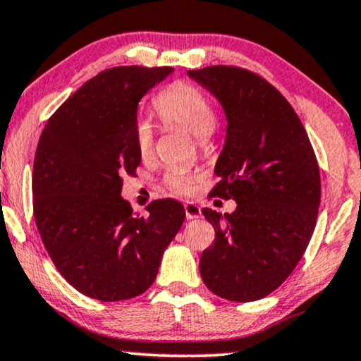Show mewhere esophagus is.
Segmentation results:
<instances>
[{
    "label": "esophagus",
    "instance_id": "obj_1",
    "mask_svg": "<svg viewBox=\"0 0 361 361\" xmlns=\"http://www.w3.org/2000/svg\"><path fill=\"white\" fill-rule=\"evenodd\" d=\"M184 209H185V217L189 219V221H194V219H199L200 215H202L200 214V207L194 202H185Z\"/></svg>",
    "mask_w": 361,
    "mask_h": 361
}]
</instances>
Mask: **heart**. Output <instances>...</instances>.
<instances>
[{"instance_id": "1", "label": "heart", "mask_w": 361, "mask_h": 361, "mask_svg": "<svg viewBox=\"0 0 361 361\" xmlns=\"http://www.w3.org/2000/svg\"><path fill=\"white\" fill-rule=\"evenodd\" d=\"M154 109L166 124L189 130L192 135L207 139L217 123L212 101L199 87L187 82H176L162 91L152 102ZM134 142L139 156L147 159L154 149V129L147 121H139L134 129ZM167 185L177 194H189L195 179L182 171H172L166 177Z\"/></svg>"}]
</instances>
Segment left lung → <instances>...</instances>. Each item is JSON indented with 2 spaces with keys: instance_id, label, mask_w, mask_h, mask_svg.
I'll return each mask as SVG.
<instances>
[{
  "instance_id": "left-lung-1",
  "label": "left lung",
  "mask_w": 361,
  "mask_h": 361,
  "mask_svg": "<svg viewBox=\"0 0 361 361\" xmlns=\"http://www.w3.org/2000/svg\"><path fill=\"white\" fill-rule=\"evenodd\" d=\"M227 119L212 195L233 199L232 214L202 209L215 240L200 255L210 292L232 302L272 293L300 262L320 205V171L297 112L272 84L233 66L187 71Z\"/></svg>"
}]
</instances>
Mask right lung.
Returning <instances> with one entry per match:
<instances>
[{
    "label": "right lung",
    "mask_w": 361,
    "mask_h": 361,
    "mask_svg": "<svg viewBox=\"0 0 361 361\" xmlns=\"http://www.w3.org/2000/svg\"><path fill=\"white\" fill-rule=\"evenodd\" d=\"M172 73L102 71L41 133L32 166L35 221L56 269L86 297L119 302L146 292L185 219L177 200H154L144 217L121 197V176H133L140 162L134 142L139 101Z\"/></svg>",
    "instance_id": "right-lung-1"
}]
</instances>
